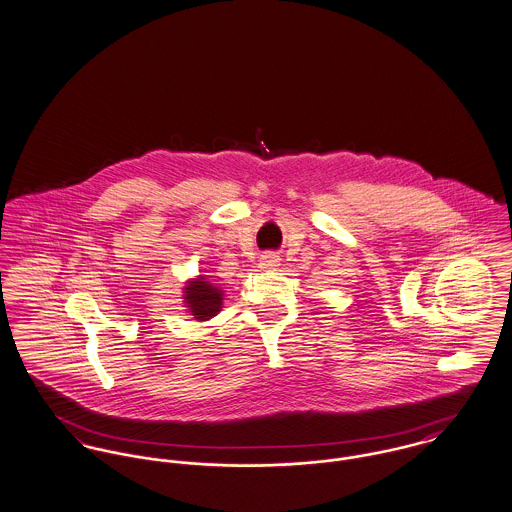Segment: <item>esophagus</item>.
Masks as SVG:
<instances>
[{"label": "esophagus", "instance_id": "esophagus-1", "mask_svg": "<svg viewBox=\"0 0 512 512\" xmlns=\"http://www.w3.org/2000/svg\"><path fill=\"white\" fill-rule=\"evenodd\" d=\"M281 265V257L277 253H265L261 255V261H259V267L265 269V271H271V269H277Z\"/></svg>", "mask_w": 512, "mask_h": 512}]
</instances>
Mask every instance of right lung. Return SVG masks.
Returning a JSON list of instances; mask_svg holds the SVG:
<instances>
[{
	"label": "right lung",
	"mask_w": 512,
	"mask_h": 512,
	"mask_svg": "<svg viewBox=\"0 0 512 512\" xmlns=\"http://www.w3.org/2000/svg\"><path fill=\"white\" fill-rule=\"evenodd\" d=\"M222 296V290L208 283L204 277L192 279L184 286V302L198 322H206L220 312Z\"/></svg>",
	"instance_id": "1"
}]
</instances>
